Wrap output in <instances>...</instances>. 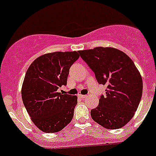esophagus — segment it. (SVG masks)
Masks as SVG:
<instances>
[{"instance_id": "esophagus-1", "label": "esophagus", "mask_w": 156, "mask_h": 156, "mask_svg": "<svg viewBox=\"0 0 156 156\" xmlns=\"http://www.w3.org/2000/svg\"><path fill=\"white\" fill-rule=\"evenodd\" d=\"M78 96H79L80 98H81V99H85V98H87V96H86V95L79 94V95H78Z\"/></svg>"}]
</instances>
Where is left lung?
Segmentation results:
<instances>
[{
    "label": "left lung",
    "instance_id": "left-lung-1",
    "mask_svg": "<svg viewBox=\"0 0 156 156\" xmlns=\"http://www.w3.org/2000/svg\"><path fill=\"white\" fill-rule=\"evenodd\" d=\"M79 53L98 83L106 86V95L91 110L92 119L109 129L123 127L135 115L142 95V79L135 63L113 47H98Z\"/></svg>",
    "mask_w": 156,
    "mask_h": 156
}]
</instances>
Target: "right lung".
I'll return each instance as SVG.
<instances>
[{"label":"right lung","instance_id":"1","mask_svg":"<svg viewBox=\"0 0 156 156\" xmlns=\"http://www.w3.org/2000/svg\"><path fill=\"white\" fill-rule=\"evenodd\" d=\"M76 51L41 55L27 70L21 89L23 105L34 125L44 133H57L73 119L77 96L58 93L66 85Z\"/></svg>","mask_w":156,"mask_h":156}]
</instances>
